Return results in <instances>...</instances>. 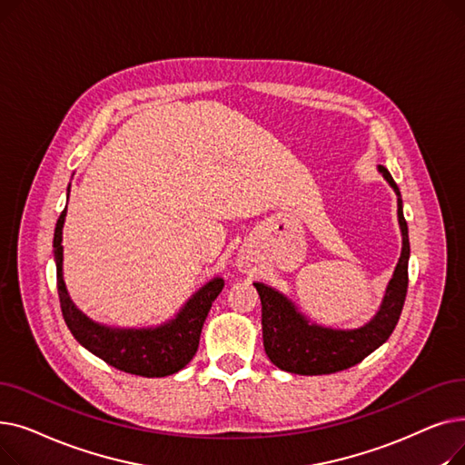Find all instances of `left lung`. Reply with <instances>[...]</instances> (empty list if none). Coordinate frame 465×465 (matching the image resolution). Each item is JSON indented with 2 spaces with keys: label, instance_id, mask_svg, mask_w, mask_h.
Listing matches in <instances>:
<instances>
[{
  "label": "left lung",
  "instance_id": "1",
  "mask_svg": "<svg viewBox=\"0 0 465 465\" xmlns=\"http://www.w3.org/2000/svg\"><path fill=\"white\" fill-rule=\"evenodd\" d=\"M379 171L398 195V220L403 247L381 309L368 324L356 330H331L311 324L281 292L254 282L262 302L263 349L267 358L282 371L298 375H330L349 370L386 343L400 321L409 284V232L400 188L386 167L379 165Z\"/></svg>",
  "mask_w": 465,
  "mask_h": 465
}]
</instances>
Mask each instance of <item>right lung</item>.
Wrapping results in <instances>:
<instances>
[{
	"label": "right lung",
	"instance_id": "add662e5",
	"mask_svg": "<svg viewBox=\"0 0 465 465\" xmlns=\"http://www.w3.org/2000/svg\"><path fill=\"white\" fill-rule=\"evenodd\" d=\"M65 209L62 211L54 230V260L58 296L64 321L79 343L113 368L141 375V377H167L181 371L193 358L200 345V335L213 302L223 292L224 281L214 277L184 303L173 321L156 328H107L90 321L88 316L71 302L64 275V247L62 230Z\"/></svg>",
	"mask_w": 465,
	"mask_h": 465
}]
</instances>
